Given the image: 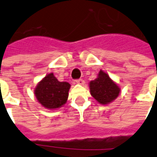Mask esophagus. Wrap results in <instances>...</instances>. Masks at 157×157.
I'll return each instance as SVG.
<instances>
[{
	"mask_svg": "<svg viewBox=\"0 0 157 157\" xmlns=\"http://www.w3.org/2000/svg\"><path fill=\"white\" fill-rule=\"evenodd\" d=\"M76 82L77 83V84H79V85H84L85 81H84V80H82V79H78V80H76Z\"/></svg>",
	"mask_w": 157,
	"mask_h": 157,
	"instance_id": "esophagus-1",
	"label": "esophagus"
}]
</instances>
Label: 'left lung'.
Here are the masks:
<instances>
[{"instance_id": "obj_1", "label": "left lung", "mask_w": 157, "mask_h": 157, "mask_svg": "<svg viewBox=\"0 0 157 157\" xmlns=\"http://www.w3.org/2000/svg\"><path fill=\"white\" fill-rule=\"evenodd\" d=\"M90 90L94 99L102 105H107L115 100L120 93V88L102 70L94 81L90 82Z\"/></svg>"}]
</instances>
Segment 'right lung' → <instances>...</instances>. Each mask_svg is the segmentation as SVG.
Listing matches in <instances>:
<instances>
[{
	"mask_svg": "<svg viewBox=\"0 0 157 157\" xmlns=\"http://www.w3.org/2000/svg\"><path fill=\"white\" fill-rule=\"evenodd\" d=\"M70 86L69 83L60 82L53 73H50L37 85L34 94L43 106L50 109H57L67 101Z\"/></svg>",
	"mask_w": 157,
	"mask_h": 157,
	"instance_id": "right-lung-1",
	"label": "right lung"
}]
</instances>
